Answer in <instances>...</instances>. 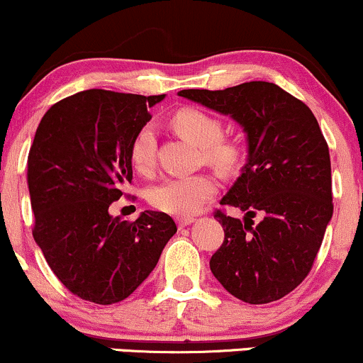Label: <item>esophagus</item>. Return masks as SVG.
Returning <instances> with one entry per match:
<instances>
[{
	"mask_svg": "<svg viewBox=\"0 0 363 363\" xmlns=\"http://www.w3.org/2000/svg\"><path fill=\"white\" fill-rule=\"evenodd\" d=\"M194 220H195L194 217H178L177 223H178V228L183 229V228H186V225H190Z\"/></svg>",
	"mask_w": 363,
	"mask_h": 363,
	"instance_id": "esophagus-1",
	"label": "esophagus"
}]
</instances>
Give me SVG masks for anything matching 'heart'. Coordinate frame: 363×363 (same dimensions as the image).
Listing matches in <instances>:
<instances>
[{
    "mask_svg": "<svg viewBox=\"0 0 363 363\" xmlns=\"http://www.w3.org/2000/svg\"><path fill=\"white\" fill-rule=\"evenodd\" d=\"M178 134L189 139L195 146L206 149L211 163L229 169L240 160L236 144L224 143L223 125L216 117L197 108H183L172 118ZM130 163L139 174H151L156 164V134L151 125L143 127L130 144ZM217 191V182L211 174H190V177L168 178L149 191V202L157 211L178 217L197 214L203 203Z\"/></svg>",
    "mask_w": 363,
    "mask_h": 363,
    "instance_id": "b5f03b06",
    "label": "heart"
}]
</instances>
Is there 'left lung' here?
<instances>
[{
	"label": "left lung",
	"instance_id": "1",
	"mask_svg": "<svg viewBox=\"0 0 363 363\" xmlns=\"http://www.w3.org/2000/svg\"><path fill=\"white\" fill-rule=\"evenodd\" d=\"M178 96L231 117L246 135V163L220 206L246 212L242 223L217 212L224 242L212 274L248 304L282 299L309 274L333 217L330 149L311 108L267 81ZM257 213L262 220L252 228Z\"/></svg>",
	"mask_w": 363,
	"mask_h": 363
}]
</instances>
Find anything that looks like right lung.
<instances>
[{
	"label": "right lung",
	"instance_id": "obj_1",
	"mask_svg": "<svg viewBox=\"0 0 363 363\" xmlns=\"http://www.w3.org/2000/svg\"><path fill=\"white\" fill-rule=\"evenodd\" d=\"M164 95L86 89L42 117L28 152L33 240L61 282L95 304L129 297L155 270L177 224L144 211L134 223L108 212L132 183L130 144Z\"/></svg>",
	"mask_w": 363,
	"mask_h": 363
}]
</instances>
